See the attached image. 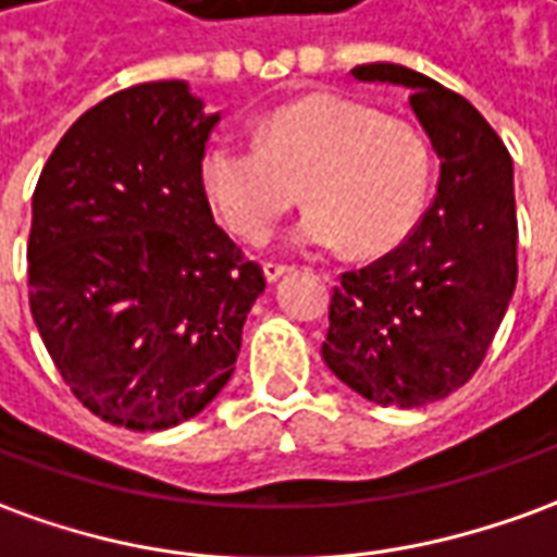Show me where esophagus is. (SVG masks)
<instances>
[{"mask_svg":"<svg viewBox=\"0 0 557 557\" xmlns=\"http://www.w3.org/2000/svg\"><path fill=\"white\" fill-rule=\"evenodd\" d=\"M262 271H265L268 283H277L280 277H286V274H289L292 265H280V262H265V265H262Z\"/></svg>","mask_w":557,"mask_h":557,"instance_id":"34e87169","label":"esophagus"}]
</instances>
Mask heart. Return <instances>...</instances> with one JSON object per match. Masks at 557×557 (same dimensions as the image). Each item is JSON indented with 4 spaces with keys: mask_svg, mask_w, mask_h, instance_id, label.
Listing matches in <instances>:
<instances>
[{
    "mask_svg": "<svg viewBox=\"0 0 557 557\" xmlns=\"http://www.w3.org/2000/svg\"><path fill=\"white\" fill-rule=\"evenodd\" d=\"M431 153L422 132L337 92H313L259 120L256 141L213 135L198 184L232 235L265 238L301 196L298 250L380 256L413 232L425 205Z\"/></svg>",
    "mask_w": 557,
    "mask_h": 557,
    "instance_id": "obj_1",
    "label": "heart"
}]
</instances>
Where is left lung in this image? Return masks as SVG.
Wrapping results in <instances>:
<instances>
[{"mask_svg":"<svg viewBox=\"0 0 557 557\" xmlns=\"http://www.w3.org/2000/svg\"><path fill=\"white\" fill-rule=\"evenodd\" d=\"M349 75L410 89L441 181L413 235L361 271L341 274L322 359L383 407H422L476 373L516 289L512 159L473 104L398 62Z\"/></svg>","mask_w":557,"mask_h":557,"instance_id":"1","label":"left lung"}]
</instances>
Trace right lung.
I'll return each mask as SVG.
<instances>
[{
	"mask_svg": "<svg viewBox=\"0 0 557 557\" xmlns=\"http://www.w3.org/2000/svg\"><path fill=\"white\" fill-rule=\"evenodd\" d=\"M216 123L186 81L120 89L77 116L35 186L33 319L75 398L111 425L201 413L265 292L198 184Z\"/></svg>",
	"mask_w": 557,
	"mask_h": 557,
	"instance_id": "obj_1",
	"label": "right lung"
}]
</instances>
